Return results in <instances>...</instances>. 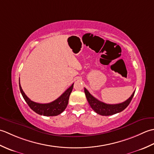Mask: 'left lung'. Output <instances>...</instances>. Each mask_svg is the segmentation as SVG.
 Listing matches in <instances>:
<instances>
[{
  "instance_id": "left-lung-1",
  "label": "left lung",
  "mask_w": 154,
  "mask_h": 154,
  "mask_svg": "<svg viewBox=\"0 0 154 154\" xmlns=\"http://www.w3.org/2000/svg\"><path fill=\"white\" fill-rule=\"evenodd\" d=\"M85 93L86 98L88 100V103H89L91 107L92 108L93 110L96 112L97 114H100L102 116H110L112 115V114H116L122 112L129 105L130 103L131 102L132 98L134 95L135 91L128 99H127L124 102L120 103V104H106L103 102L97 99L94 98L92 94H91L85 88Z\"/></svg>"
}]
</instances>
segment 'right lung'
<instances>
[{
  "label": "right lung",
  "instance_id": "obj_1",
  "mask_svg": "<svg viewBox=\"0 0 154 154\" xmlns=\"http://www.w3.org/2000/svg\"><path fill=\"white\" fill-rule=\"evenodd\" d=\"M73 84L74 83L72 84L71 86L69 88H68L58 99L55 100L53 102L46 104H40L31 100L26 95V94L22 89L20 83L19 87L23 98H24V99L32 110H33L35 112L40 114V115H44L45 116H53L59 115L62 112H63L64 110L66 109L69 102V98L70 94L72 90H73Z\"/></svg>",
  "mask_w": 154,
  "mask_h": 154
}]
</instances>
